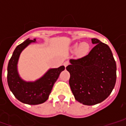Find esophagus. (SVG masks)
I'll use <instances>...</instances> for the list:
<instances>
[{"instance_id":"1","label":"esophagus","mask_w":126,"mask_h":126,"mask_svg":"<svg viewBox=\"0 0 126 126\" xmlns=\"http://www.w3.org/2000/svg\"><path fill=\"white\" fill-rule=\"evenodd\" d=\"M68 65H69L68 61H65V62H64V63H63V65L65 66V67H66Z\"/></svg>"}]
</instances>
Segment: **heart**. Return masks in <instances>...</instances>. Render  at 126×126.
<instances>
[{
  "mask_svg": "<svg viewBox=\"0 0 126 126\" xmlns=\"http://www.w3.org/2000/svg\"><path fill=\"white\" fill-rule=\"evenodd\" d=\"M75 48H78V44H75L74 45ZM89 48V45L87 44L86 42H82V44L79 45V52L81 54H85L88 52Z\"/></svg>",
  "mask_w": 126,
  "mask_h": 126,
  "instance_id": "1",
  "label": "heart"
}]
</instances>
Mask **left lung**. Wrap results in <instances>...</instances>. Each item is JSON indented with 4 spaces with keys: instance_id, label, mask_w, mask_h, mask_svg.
Masks as SVG:
<instances>
[{
    "instance_id": "obj_1",
    "label": "left lung",
    "mask_w": 126,
    "mask_h": 126,
    "mask_svg": "<svg viewBox=\"0 0 126 126\" xmlns=\"http://www.w3.org/2000/svg\"><path fill=\"white\" fill-rule=\"evenodd\" d=\"M88 55L70 59L66 69L70 74L69 86L76 100L94 105L110 95L116 82V63L110 48L96 38Z\"/></svg>"
}]
</instances>
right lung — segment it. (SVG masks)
<instances>
[{"label": "right lung", "instance_id": "right-lung-1", "mask_svg": "<svg viewBox=\"0 0 126 126\" xmlns=\"http://www.w3.org/2000/svg\"><path fill=\"white\" fill-rule=\"evenodd\" d=\"M36 39H27L15 48L7 67V82L10 90L21 103L28 105H39L48 98L53 85L61 72L65 69L63 65L58 68L49 69L39 79L28 82L19 76L17 69L18 61L21 53L29 44L36 42Z\"/></svg>", "mask_w": 126, "mask_h": 126}]
</instances>
